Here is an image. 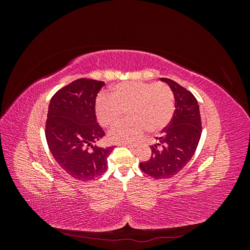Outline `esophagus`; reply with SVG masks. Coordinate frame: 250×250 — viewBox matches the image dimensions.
I'll use <instances>...</instances> for the list:
<instances>
[{
    "label": "esophagus",
    "instance_id": "esophagus-1",
    "mask_svg": "<svg viewBox=\"0 0 250 250\" xmlns=\"http://www.w3.org/2000/svg\"><path fill=\"white\" fill-rule=\"evenodd\" d=\"M119 146H125V147H127V148H133V145H128V144H120Z\"/></svg>",
    "mask_w": 250,
    "mask_h": 250
}]
</instances>
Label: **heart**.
<instances>
[{
    "label": "heart",
    "instance_id": "b5f03b06",
    "mask_svg": "<svg viewBox=\"0 0 250 250\" xmlns=\"http://www.w3.org/2000/svg\"><path fill=\"white\" fill-rule=\"evenodd\" d=\"M96 115L104 127L116 125L127 110L128 120L113 127L108 139L115 144H132L146 130L158 132L172 120L175 102L172 89L165 83L130 81L119 83L111 94L97 98Z\"/></svg>",
    "mask_w": 250,
    "mask_h": 250
}]
</instances>
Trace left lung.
Segmentation results:
<instances>
[{"instance_id": "left-lung-1", "label": "left lung", "mask_w": 250, "mask_h": 250, "mask_svg": "<svg viewBox=\"0 0 250 250\" xmlns=\"http://www.w3.org/2000/svg\"><path fill=\"white\" fill-rule=\"evenodd\" d=\"M172 89L175 110L162 137L150 146L149 161L140 164L141 170L155 179L170 178L191 161L201 137L199 105L192 93L168 78H161Z\"/></svg>"}]
</instances>
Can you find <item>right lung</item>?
Wrapping results in <instances>:
<instances>
[{"mask_svg": "<svg viewBox=\"0 0 250 250\" xmlns=\"http://www.w3.org/2000/svg\"><path fill=\"white\" fill-rule=\"evenodd\" d=\"M103 81L81 78L52 97L48 107L46 139L56 163L73 178L88 181L107 170L112 147L94 145L105 132L97 123L96 98Z\"/></svg>", "mask_w": 250, "mask_h": 250, "instance_id": "add662e5", "label": "right lung"}]
</instances>
